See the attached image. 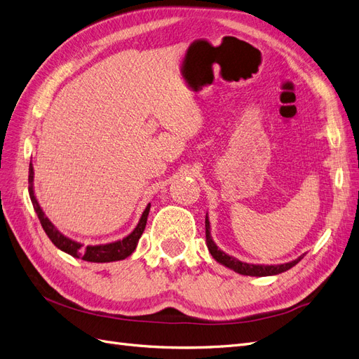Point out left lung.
Wrapping results in <instances>:
<instances>
[{"label": "left lung", "instance_id": "8db88e82", "mask_svg": "<svg viewBox=\"0 0 359 359\" xmlns=\"http://www.w3.org/2000/svg\"><path fill=\"white\" fill-rule=\"evenodd\" d=\"M205 236H206V247H208L211 256L217 260V262L224 265L226 268L235 271V273L241 274V276H252V277L277 276V274L285 273V271L290 269L292 266H295L304 257V255H302V256L297 257L295 260H292V262L280 264V265H255V264L241 262V260H238L236 257L226 255L223 250H220L214 243L212 236H211V224H210V219H208V212H206V217H205Z\"/></svg>", "mask_w": 359, "mask_h": 359}]
</instances>
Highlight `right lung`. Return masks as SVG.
Segmentation results:
<instances>
[{
    "label": "right lung",
    "mask_w": 359,
    "mask_h": 359,
    "mask_svg": "<svg viewBox=\"0 0 359 359\" xmlns=\"http://www.w3.org/2000/svg\"><path fill=\"white\" fill-rule=\"evenodd\" d=\"M28 193L32 202V206H34V211L39 217V220L41 223L43 231L46 232L49 236V240L53 243V245L58 247L61 252L67 253L73 257H78L82 260H86V262H97V264H103V262H115V260H123L132 255L139 243V238L142 236L145 226H147V219L149 214L151 203L147 205L145 211L140 215V220L137 226L133 229L132 233H128L124 236L123 240H118L114 243H107V244H97V245H86L72 240V238L66 236L61 233L55 224H53L46 214L43 212L41 206L34 194V168H32V163H29V175H28Z\"/></svg>",
    "instance_id": "right-lung-1"
}]
</instances>
